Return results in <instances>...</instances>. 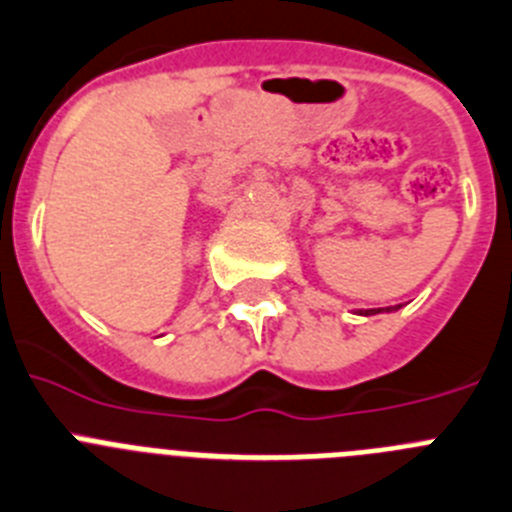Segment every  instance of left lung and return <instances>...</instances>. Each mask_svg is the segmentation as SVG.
<instances>
[{
    "instance_id": "left-lung-1",
    "label": "left lung",
    "mask_w": 512,
    "mask_h": 512,
    "mask_svg": "<svg viewBox=\"0 0 512 512\" xmlns=\"http://www.w3.org/2000/svg\"><path fill=\"white\" fill-rule=\"evenodd\" d=\"M391 309H394V306H391ZM363 314H373V309L371 311H363Z\"/></svg>"
}]
</instances>
